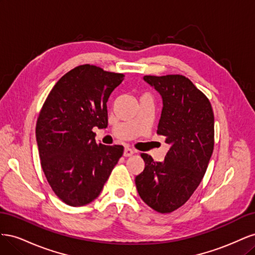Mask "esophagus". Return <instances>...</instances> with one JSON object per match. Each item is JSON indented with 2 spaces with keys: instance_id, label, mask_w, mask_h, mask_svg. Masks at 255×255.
<instances>
[{
  "instance_id": "34e87169",
  "label": "esophagus",
  "mask_w": 255,
  "mask_h": 255,
  "mask_svg": "<svg viewBox=\"0 0 255 255\" xmlns=\"http://www.w3.org/2000/svg\"><path fill=\"white\" fill-rule=\"evenodd\" d=\"M134 153H135V150L130 149V148H126V149H125V152H123V156H126V157L132 156Z\"/></svg>"
}]
</instances>
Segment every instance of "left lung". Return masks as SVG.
Here are the masks:
<instances>
[{"label": "left lung", "mask_w": 255, "mask_h": 255, "mask_svg": "<svg viewBox=\"0 0 255 255\" xmlns=\"http://www.w3.org/2000/svg\"><path fill=\"white\" fill-rule=\"evenodd\" d=\"M163 98L157 134L170 144L165 159L145 153L135 177L138 194L152 210L171 213L184 205L201 183L214 150V112L210 100L181 74L144 75Z\"/></svg>", "instance_id": "1"}]
</instances>
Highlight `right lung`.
I'll use <instances>...</instances> for the list:
<instances>
[{
	"label": "right lung",
	"instance_id": "right-lung-1",
	"mask_svg": "<svg viewBox=\"0 0 255 255\" xmlns=\"http://www.w3.org/2000/svg\"><path fill=\"white\" fill-rule=\"evenodd\" d=\"M125 74L81 65L50 91L37 119L42 170L52 190L70 206L90 203L123 154L119 144L97 143L92 128H107V101Z\"/></svg>",
	"mask_w": 255,
	"mask_h": 255
}]
</instances>
